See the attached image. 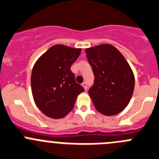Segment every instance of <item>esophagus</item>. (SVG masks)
<instances>
[{
  "mask_svg": "<svg viewBox=\"0 0 159 159\" xmlns=\"http://www.w3.org/2000/svg\"><path fill=\"white\" fill-rule=\"evenodd\" d=\"M82 86H83V87H84V90H87V83H86V82L83 83V84H82Z\"/></svg>",
  "mask_w": 159,
  "mask_h": 159,
  "instance_id": "34e87169",
  "label": "esophagus"
}]
</instances>
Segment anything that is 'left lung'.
<instances>
[{
    "mask_svg": "<svg viewBox=\"0 0 159 159\" xmlns=\"http://www.w3.org/2000/svg\"><path fill=\"white\" fill-rule=\"evenodd\" d=\"M94 75L88 93L95 108L105 116L119 114L126 108L134 89V75L122 54L111 44L85 50Z\"/></svg>",
    "mask_w": 159,
    "mask_h": 159,
    "instance_id": "obj_1",
    "label": "left lung"
}]
</instances>
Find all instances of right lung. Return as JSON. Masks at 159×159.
Returning a JSON list of instances; mask_svg holds the SVG:
<instances>
[{
	"mask_svg": "<svg viewBox=\"0 0 159 159\" xmlns=\"http://www.w3.org/2000/svg\"><path fill=\"white\" fill-rule=\"evenodd\" d=\"M80 52V48L54 45L33 66L32 93L36 105L45 116L52 119L65 117L73 108L77 96L84 91L71 71Z\"/></svg>",
	"mask_w": 159,
	"mask_h": 159,
	"instance_id": "right-lung-1",
	"label": "right lung"
}]
</instances>
